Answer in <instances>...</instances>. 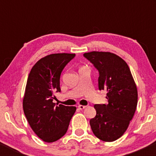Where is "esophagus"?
Masks as SVG:
<instances>
[{"label":"esophagus","instance_id":"obj_1","mask_svg":"<svg viewBox=\"0 0 156 156\" xmlns=\"http://www.w3.org/2000/svg\"><path fill=\"white\" fill-rule=\"evenodd\" d=\"M78 107L80 110H82V109H84V108H86V106H82V105H80V106H78Z\"/></svg>","mask_w":156,"mask_h":156}]
</instances>
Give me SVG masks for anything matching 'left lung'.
Wrapping results in <instances>:
<instances>
[{"mask_svg":"<svg viewBox=\"0 0 156 156\" xmlns=\"http://www.w3.org/2000/svg\"><path fill=\"white\" fill-rule=\"evenodd\" d=\"M98 70L99 90H106L108 104L94 105L97 115L90 120L93 133L105 142L120 138L128 127L137 105V89L123 59L110 52L84 53Z\"/></svg>","mask_w":156,"mask_h":156,"instance_id":"obj_1","label":"left lung"}]
</instances>
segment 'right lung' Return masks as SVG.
<instances>
[{"label": "right lung", "instance_id": "add662e5", "mask_svg": "<svg viewBox=\"0 0 156 156\" xmlns=\"http://www.w3.org/2000/svg\"><path fill=\"white\" fill-rule=\"evenodd\" d=\"M75 53H53L39 59L30 72L23 97V111L30 127L39 138L53 143L65 135L75 106L53 103L60 92L62 71Z\"/></svg>", "mask_w": 156, "mask_h": 156}]
</instances>
